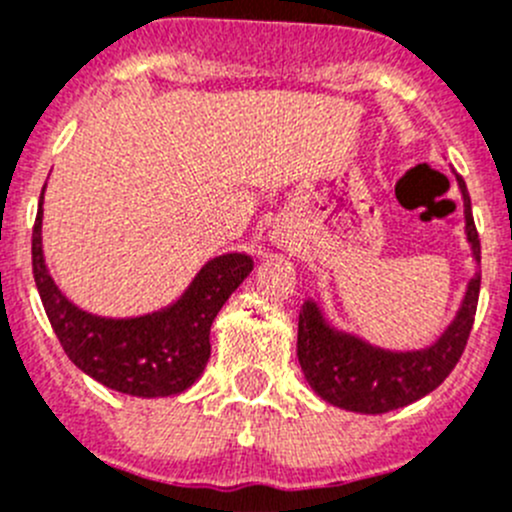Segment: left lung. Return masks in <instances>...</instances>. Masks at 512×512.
<instances>
[{
  "mask_svg": "<svg viewBox=\"0 0 512 512\" xmlns=\"http://www.w3.org/2000/svg\"><path fill=\"white\" fill-rule=\"evenodd\" d=\"M457 188L465 206V236L472 259L480 264V238L472 221L470 193L460 175ZM480 296V274L467 281V291L455 319L435 344L412 352H392L374 347L354 334L339 332L321 314L316 301H304L299 311L301 372L316 394L334 407L362 415H382L412 405L445 382L465 352Z\"/></svg>",
  "mask_w": 512,
  "mask_h": 512,
  "instance_id": "left-lung-1",
  "label": "left lung"
}]
</instances>
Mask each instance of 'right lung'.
<instances>
[{
  "instance_id": "right-lung-1",
  "label": "right lung",
  "mask_w": 512,
  "mask_h": 512,
  "mask_svg": "<svg viewBox=\"0 0 512 512\" xmlns=\"http://www.w3.org/2000/svg\"><path fill=\"white\" fill-rule=\"evenodd\" d=\"M42 198L32 228V274L47 319L77 369L105 387L133 397L186 392L211 357V324L228 296L253 269L246 253L208 261L183 296L165 309L133 319H105L65 299L42 253Z\"/></svg>"
}]
</instances>
